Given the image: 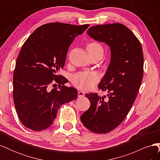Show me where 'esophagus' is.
I'll return each instance as SVG.
<instances>
[{
	"instance_id": "34e87169",
	"label": "esophagus",
	"mask_w": 160,
	"mask_h": 160,
	"mask_svg": "<svg viewBox=\"0 0 160 160\" xmlns=\"http://www.w3.org/2000/svg\"><path fill=\"white\" fill-rule=\"evenodd\" d=\"M85 93H84V92L81 91H79L78 92V98H83V97L85 96Z\"/></svg>"
}]
</instances>
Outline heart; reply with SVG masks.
Instances as JSON below:
<instances>
[{"label": "heart", "mask_w": 160, "mask_h": 160, "mask_svg": "<svg viewBox=\"0 0 160 160\" xmlns=\"http://www.w3.org/2000/svg\"><path fill=\"white\" fill-rule=\"evenodd\" d=\"M89 53L95 52H103V49L99 43L91 42L88 45ZM99 80L98 75L95 72L83 71L75 74L72 77V82L73 85L78 89L82 90H89Z\"/></svg>", "instance_id": "b5f03b06"}]
</instances>
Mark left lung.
Listing matches in <instances>:
<instances>
[{
    "instance_id": "left-lung-1",
    "label": "left lung",
    "mask_w": 160,
    "mask_h": 160,
    "mask_svg": "<svg viewBox=\"0 0 160 160\" xmlns=\"http://www.w3.org/2000/svg\"><path fill=\"white\" fill-rule=\"evenodd\" d=\"M94 40L108 45L110 63L98 85L105 95L85 94L90 108L81 116L84 126L97 133H107L121 124L136 98L143 73L142 47L132 31L122 24L95 25L87 31Z\"/></svg>"
}]
</instances>
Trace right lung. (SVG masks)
I'll use <instances>...</instances> for the list:
<instances>
[{"instance_id":"1","label":"right lung","mask_w":160,"mask_h":160,"mask_svg":"<svg viewBox=\"0 0 160 160\" xmlns=\"http://www.w3.org/2000/svg\"><path fill=\"white\" fill-rule=\"evenodd\" d=\"M89 26L45 24L24 43L14 71L13 99L18 118L26 128L37 132L48 128L61 106L77 99L76 89L65 86L68 80L58 73L65 64L72 41ZM53 82L59 88L49 91L48 87Z\"/></svg>"}]
</instances>
